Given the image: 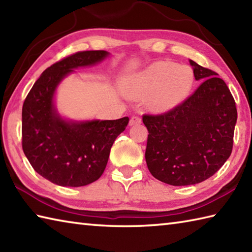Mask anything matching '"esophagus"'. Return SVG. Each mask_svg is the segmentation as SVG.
Returning a JSON list of instances; mask_svg holds the SVG:
<instances>
[{
    "label": "esophagus",
    "instance_id": "34e87169",
    "mask_svg": "<svg viewBox=\"0 0 252 252\" xmlns=\"http://www.w3.org/2000/svg\"><path fill=\"white\" fill-rule=\"evenodd\" d=\"M137 123H141V118L137 116L132 117L130 120V126H134V125H137Z\"/></svg>",
    "mask_w": 252,
    "mask_h": 252
}]
</instances>
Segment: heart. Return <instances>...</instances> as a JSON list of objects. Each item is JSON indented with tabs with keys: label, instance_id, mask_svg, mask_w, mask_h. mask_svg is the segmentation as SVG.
Here are the masks:
<instances>
[{
	"label": "heart",
	"instance_id": "1",
	"mask_svg": "<svg viewBox=\"0 0 252 252\" xmlns=\"http://www.w3.org/2000/svg\"><path fill=\"white\" fill-rule=\"evenodd\" d=\"M194 74L188 65L172 62H155L135 74L132 88L136 95H150V105L156 110L175 107L191 91Z\"/></svg>",
	"mask_w": 252,
	"mask_h": 252
}]
</instances>
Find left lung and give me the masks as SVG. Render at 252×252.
<instances>
[{"label": "left lung", "mask_w": 252, "mask_h": 252, "mask_svg": "<svg viewBox=\"0 0 252 252\" xmlns=\"http://www.w3.org/2000/svg\"><path fill=\"white\" fill-rule=\"evenodd\" d=\"M201 85L171 110L144 115L151 174L171 186L200 184L213 176L233 151L236 102L218 73L190 60Z\"/></svg>", "instance_id": "obj_1"}]
</instances>
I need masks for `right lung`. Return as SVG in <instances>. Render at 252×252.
I'll return each mask as SVG.
<instances>
[{
  "mask_svg": "<svg viewBox=\"0 0 252 252\" xmlns=\"http://www.w3.org/2000/svg\"><path fill=\"white\" fill-rule=\"evenodd\" d=\"M107 51H81L56 62L33 84L23 105L22 146L32 168L62 187H82L99 179L117 136L129 118L73 122L62 119L53 105L57 86L80 66L93 65Z\"/></svg>",
  "mask_w": 252,
  "mask_h": 252,
  "instance_id": "add662e5",
  "label": "right lung"
}]
</instances>
